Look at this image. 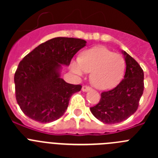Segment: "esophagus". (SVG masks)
Masks as SVG:
<instances>
[{
	"mask_svg": "<svg viewBox=\"0 0 158 158\" xmlns=\"http://www.w3.org/2000/svg\"><path fill=\"white\" fill-rule=\"evenodd\" d=\"M90 89H91V88L89 87V86H87V85L82 86V91L83 92H88L89 90H90Z\"/></svg>",
	"mask_w": 158,
	"mask_h": 158,
	"instance_id": "esophagus-1",
	"label": "esophagus"
}]
</instances>
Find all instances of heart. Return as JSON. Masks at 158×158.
<instances>
[{"label": "heart", "mask_w": 158, "mask_h": 158, "mask_svg": "<svg viewBox=\"0 0 158 158\" xmlns=\"http://www.w3.org/2000/svg\"><path fill=\"white\" fill-rule=\"evenodd\" d=\"M125 67V60L122 55L103 47L86 50L81 54L80 59L74 60L71 63V70L77 76L91 72V82L100 90L115 87L122 80Z\"/></svg>", "instance_id": "1"}]
</instances>
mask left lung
I'll return each instance as SVG.
<instances>
[{
	"mask_svg": "<svg viewBox=\"0 0 158 158\" xmlns=\"http://www.w3.org/2000/svg\"><path fill=\"white\" fill-rule=\"evenodd\" d=\"M126 73L122 81L109 91L103 92L100 101L90 111L104 123H118L126 120L139 107L144 90V73L139 64L126 51Z\"/></svg>",
	"mask_w": 158,
	"mask_h": 158,
	"instance_id": "8db88e82",
	"label": "left lung"
}]
</instances>
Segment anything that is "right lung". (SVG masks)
<instances>
[{"label":"right lung","instance_id":"obj_1","mask_svg":"<svg viewBox=\"0 0 158 158\" xmlns=\"http://www.w3.org/2000/svg\"><path fill=\"white\" fill-rule=\"evenodd\" d=\"M85 40L54 38L27 54L19 63L15 76L16 99L24 115L37 122L57 120L65 113L80 85L66 83L61 78L62 65H69Z\"/></svg>","mask_w":158,"mask_h":158}]
</instances>
